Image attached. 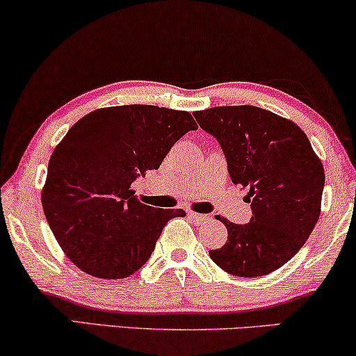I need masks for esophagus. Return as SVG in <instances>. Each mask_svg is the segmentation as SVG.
I'll return each mask as SVG.
<instances>
[{"mask_svg":"<svg viewBox=\"0 0 356 356\" xmlns=\"http://www.w3.org/2000/svg\"><path fill=\"white\" fill-rule=\"evenodd\" d=\"M188 216L194 218L196 222H207L211 216H206V213H197V212H188Z\"/></svg>","mask_w":356,"mask_h":356,"instance_id":"1","label":"esophagus"}]
</instances>
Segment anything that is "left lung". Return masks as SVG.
I'll list each match as a JSON object with an SVG mask.
<instances>
[{
	"label": "left lung",
	"instance_id": "obj_1",
	"mask_svg": "<svg viewBox=\"0 0 356 356\" xmlns=\"http://www.w3.org/2000/svg\"><path fill=\"white\" fill-rule=\"evenodd\" d=\"M222 145L233 184L248 189L252 217L238 225L225 217L227 243L209 256L228 274L261 277L289 262L318 222L324 167L293 121L252 105L194 111Z\"/></svg>",
	"mask_w": 356,
	"mask_h": 356
}]
</instances>
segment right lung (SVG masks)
<instances>
[{
    "mask_svg": "<svg viewBox=\"0 0 356 356\" xmlns=\"http://www.w3.org/2000/svg\"><path fill=\"white\" fill-rule=\"evenodd\" d=\"M194 129L189 111L121 105L90 111L67 131L48 162L42 206L72 264L124 279L149 261L167 222L184 212L145 206L131 186Z\"/></svg>",
    "mask_w": 356,
    "mask_h": 356,
    "instance_id": "add662e5",
    "label": "right lung"
}]
</instances>
